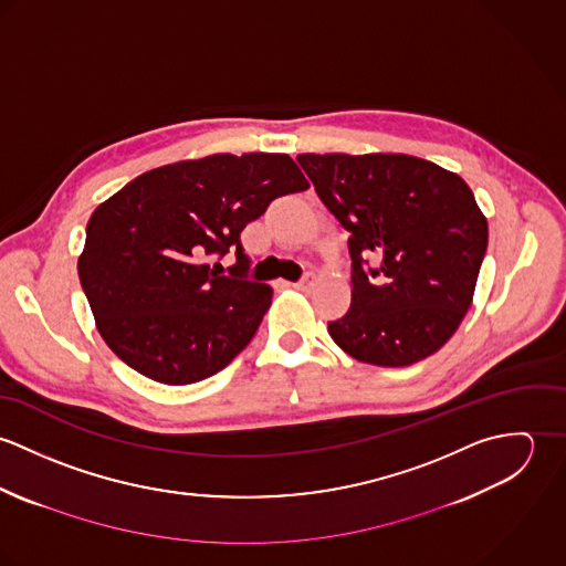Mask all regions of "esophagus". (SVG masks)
<instances>
[{
  "label": "esophagus",
  "instance_id": "esophagus-1",
  "mask_svg": "<svg viewBox=\"0 0 566 566\" xmlns=\"http://www.w3.org/2000/svg\"><path fill=\"white\" fill-rule=\"evenodd\" d=\"M314 285H316V276H314V274H307L303 281L294 283V287H296V290H301V292H310Z\"/></svg>",
  "mask_w": 566,
  "mask_h": 566
}]
</instances>
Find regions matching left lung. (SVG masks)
<instances>
[{"instance_id":"8db88e82","label":"left lung","mask_w":566,"mask_h":566,"mask_svg":"<svg viewBox=\"0 0 566 566\" xmlns=\"http://www.w3.org/2000/svg\"><path fill=\"white\" fill-rule=\"evenodd\" d=\"M324 207L350 233V310L333 342L373 366L401 368L440 350L464 321L488 245L471 187L409 155H298ZM375 260V282L363 265Z\"/></svg>"}]
</instances>
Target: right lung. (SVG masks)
Returning <instances> with one entry per match:
<instances>
[{"label":"right lung","instance_id":"obj_1","mask_svg":"<svg viewBox=\"0 0 566 566\" xmlns=\"http://www.w3.org/2000/svg\"><path fill=\"white\" fill-rule=\"evenodd\" d=\"M307 187L287 155H211L155 167L104 200L88 218L78 276L108 348L165 386L227 368L256 333L272 287L220 276L205 259L235 248V270H245V224Z\"/></svg>","mask_w":566,"mask_h":566}]
</instances>
